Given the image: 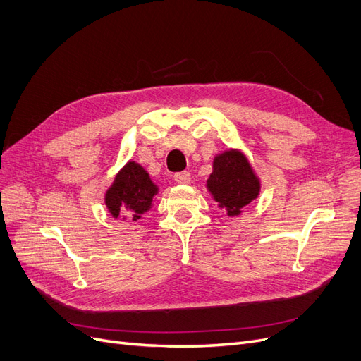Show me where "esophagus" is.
Returning <instances> with one entry per match:
<instances>
[{"instance_id":"obj_1","label":"esophagus","mask_w":361,"mask_h":361,"mask_svg":"<svg viewBox=\"0 0 361 361\" xmlns=\"http://www.w3.org/2000/svg\"><path fill=\"white\" fill-rule=\"evenodd\" d=\"M174 180L178 184H188V183L192 181V176H190V173H187V171H183V173H177L174 176Z\"/></svg>"}]
</instances>
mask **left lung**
I'll return each mask as SVG.
<instances>
[{
	"label": "left lung",
	"instance_id": "8db88e82",
	"mask_svg": "<svg viewBox=\"0 0 361 361\" xmlns=\"http://www.w3.org/2000/svg\"><path fill=\"white\" fill-rule=\"evenodd\" d=\"M206 188L226 216H238L259 197L262 183L250 161L240 149H225L214 157Z\"/></svg>",
	"mask_w": 361,
	"mask_h": 361
}]
</instances>
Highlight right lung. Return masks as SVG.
<instances>
[{
	"label": "right lung",
	"instance_id": "1",
	"mask_svg": "<svg viewBox=\"0 0 361 361\" xmlns=\"http://www.w3.org/2000/svg\"><path fill=\"white\" fill-rule=\"evenodd\" d=\"M159 187L136 161H128L106 188L104 200L114 219L139 221L154 206Z\"/></svg>",
	"mask_w": 361,
	"mask_h": 361
}]
</instances>
